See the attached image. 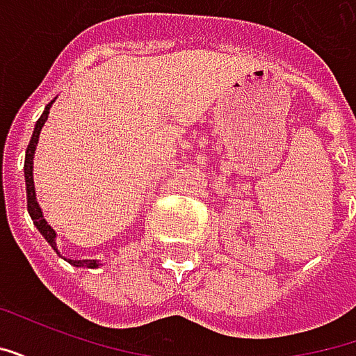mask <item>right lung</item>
<instances>
[{
  "label": "right lung",
  "mask_w": 356,
  "mask_h": 356,
  "mask_svg": "<svg viewBox=\"0 0 356 356\" xmlns=\"http://www.w3.org/2000/svg\"><path fill=\"white\" fill-rule=\"evenodd\" d=\"M51 104H53V101L45 106V110H43L42 118L38 120V124H35L34 127V133H32V139H30V143H28V148H26V158H24V179H26V202H28V213H30V217H32V221H34V225L38 227V231L42 232L43 238L47 240L51 244V248L57 252V242H55V231L51 229L49 225H47V221L43 219L42 216V208H40V204H38V200H35V191H34V177H32V165H34V152H35V145H38V139H40V131H42L43 124L47 122V116H49V108ZM58 254V252H57ZM70 263H72L74 267H88V268H95L99 263L91 261V259H83V261H72L70 259Z\"/></svg>",
  "instance_id": "add662e5"
}]
</instances>
